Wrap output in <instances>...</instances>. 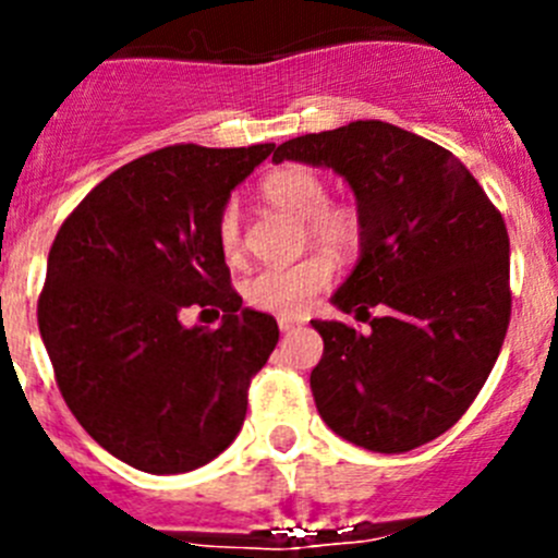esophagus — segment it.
I'll use <instances>...</instances> for the list:
<instances>
[{
  "label": "esophagus",
  "mask_w": 558,
  "mask_h": 558,
  "mask_svg": "<svg viewBox=\"0 0 558 558\" xmlns=\"http://www.w3.org/2000/svg\"><path fill=\"white\" fill-rule=\"evenodd\" d=\"M295 327H299V322H293V318H279V329H282V332H290V329Z\"/></svg>",
  "instance_id": "1"
}]
</instances>
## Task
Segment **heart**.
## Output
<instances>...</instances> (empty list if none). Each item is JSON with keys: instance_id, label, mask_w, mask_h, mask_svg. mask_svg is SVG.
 <instances>
[{"instance_id": "heart-1", "label": "heart", "mask_w": 558, "mask_h": 558, "mask_svg": "<svg viewBox=\"0 0 558 558\" xmlns=\"http://www.w3.org/2000/svg\"><path fill=\"white\" fill-rule=\"evenodd\" d=\"M263 195L276 209L304 220L310 240L335 254H347L360 240V215L352 206L329 204L327 181L304 165L279 167L263 181ZM218 245L229 263L243 256L240 209L226 204L218 218ZM332 282V263L324 254H310L293 265L256 270L245 279L243 295L254 310L274 315H302L313 299Z\"/></svg>"}]
</instances>
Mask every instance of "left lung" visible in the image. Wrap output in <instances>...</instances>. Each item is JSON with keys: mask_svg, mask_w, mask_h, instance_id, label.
<instances>
[{"mask_svg": "<svg viewBox=\"0 0 558 558\" xmlns=\"http://www.w3.org/2000/svg\"><path fill=\"white\" fill-rule=\"evenodd\" d=\"M274 161L329 167L357 198L360 259L332 304L372 329L313 322L315 408L363 450L427 445L475 402L509 329L502 215L450 150L379 120L295 136Z\"/></svg>", "mask_w": 558, "mask_h": 558, "instance_id": "1", "label": "left lung"}]
</instances>
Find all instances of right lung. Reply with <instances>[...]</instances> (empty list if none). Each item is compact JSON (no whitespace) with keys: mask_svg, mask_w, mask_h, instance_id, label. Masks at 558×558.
Segmentation results:
<instances>
[{"mask_svg":"<svg viewBox=\"0 0 558 558\" xmlns=\"http://www.w3.org/2000/svg\"><path fill=\"white\" fill-rule=\"evenodd\" d=\"M270 150L147 153L88 192L49 248L38 329L58 388L83 430L133 470H198L243 427L251 377L279 327L231 288L218 218ZM186 306L225 322L184 328Z\"/></svg>","mask_w":558,"mask_h":558,"instance_id":"obj_1","label":"right lung"}]
</instances>
